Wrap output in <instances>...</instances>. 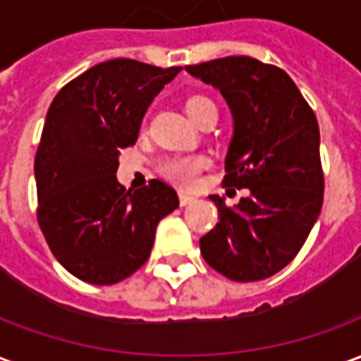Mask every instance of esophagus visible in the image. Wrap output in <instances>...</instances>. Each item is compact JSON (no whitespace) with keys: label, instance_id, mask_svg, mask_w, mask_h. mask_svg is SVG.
I'll list each match as a JSON object with an SVG mask.
<instances>
[{"label":"esophagus","instance_id":"esophagus-1","mask_svg":"<svg viewBox=\"0 0 361 361\" xmlns=\"http://www.w3.org/2000/svg\"><path fill=\"white\" fill-rule=\"evenodd\" d=\"M193 201H195V197L188 195V193H180V204H181V207H185V204L193 203Z\"/></svg>","mask_w":361,"mask_h":361}]
</instances>
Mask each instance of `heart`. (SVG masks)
I'll list each match as a JSON object with an SVG mask.
<instances>
[{
	"instance_id": "b5f03b06",
	"label": "heart",
	"mask_w": 361,
	"mask_h": 361,
	"mask_svg": "<svg viewBox=\"0 0 361 361\" xmlns=\"http://www.w3.org/2000/svg\"><path fill=\"white\" fill-rule=\"evenodd\" d=\"M189 118L195 123L201 121L207 111L216 110V106L211 98L207 96H191L185 104ZM211 160L203 154H178V157H168L158 164V173L166 181L173 183L176 188L189 189L199 181V176L204 168H209Z\"/></svg>"
}]
</instances>
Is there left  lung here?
I'll return each mask as SVG.
<instances>
[{
	"label": "left lung",
	"instance_id": "obj_1",
	"mask_svg": "<svg viewBox=\"0 0 361 361\" xmlns=\"http://www.w3.org/2000/svg\"><path fill=\"white\" fill-rule=\"evenodd\" d=\"M185 69L216 87L234 116L222 185L250 189L235 207L211 197L220 222L201 238L203 259L235 282L269 279L298 255L323 207L317 118L271 63L228 56Z\"/></svg>",
	"mask_w": 361,
	"mask_h": 361
}]
</instances>
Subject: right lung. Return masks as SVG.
Here are the masks:
<instances>
[{"label":"right lung","mask_w":361,"mask_h":361,"mask_svg":"<svg viewBox=\"0 0 361 361\" xmlns=\"http://www.w3.org/2000/svg\"><path fill=\"white\" fill-rule=\"evenodd\" d=\"M180 71L110 59L50 104L35 158L36 220L54 257L79 280L108 286L139 271L158 222L180 204L164 181L131 191L116 180L119 150L135 145L147 108Z\"/></svg>","instance_id":"add662e5"}]
</instances>
